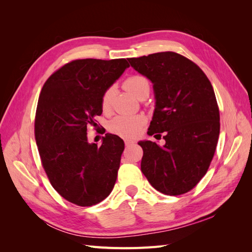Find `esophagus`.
Listing matches in <instances>:
<instances>
[{
	"label": "esophagus",
	"instance_id": "obj_1",
	"mask_svg": "<svg viewBox=\"0 0 252 252\" xmlns=\"http://www.w3.org/2000/svg\"><path fill=\"white\" fill-rule=\"evenodd\" d=\"M124 143H125L126 146H130V145H132V144L135 143V141L130 140V139H125V140H124Z\"/></svg>",
	"mask_w": 252,
	"mask_h": 252
}]
</instances>
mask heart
<instances>
[{
  "label": "heart",
  "mask_w": 252,
  "mask_h": 252,
  "mask_svg": "<svg viewBox=\"0 0 252 252\" xmlns=\"http://www.w3.org/2000/svg\"><path fill=\"white\" fill-rule=\"evenodd\" d=\"M124 87L136 97H141L146 91H149V83L147 79L140 74H134L128 77L124 81ZM113 95V87L110 86L106 89L101 97V108L104 112H108L111 107ZM145 123V118L141 114L135 116H118L113 118L108 125L109 131L120 136H133L140 131L141 127Z\"/></svg>",
  "instance_id": "heart-1"
}]
</instances>
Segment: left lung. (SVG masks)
<instances>
[{
    "label": "left lung",
    "mask_w": 252,
    "mask_h": 252,
    "mask_svg": "<svg viewBox=\"0 0 252 252\" xmlns=\"http://www.w3.org/2000/svg\"><path fill=\"white\" fill-rule=\"evenodd\" d=\"M147 77L156 95L148 134L164 146L141 141V170L151 186L167 195L194 188L207 172L220 134V110L207 75L191 60L165 51L129 59ZM155 135V136H156Z\"/></svg>",
    "instance_id": "1"
}]
</instances>
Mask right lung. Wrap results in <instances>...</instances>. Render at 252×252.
Listing matches in <instances>:
<instances>
[{
	"label": "right lung",
	"mask_w": 252,
	"mask_h": 252,
	"mask_svg": "<svg viewBox=\"0 0 252 252\" xmlns=\"http://www.w3.org/2000/svg\"><path fill=\"white\" fill-rule=\"evenodd\" d=\"M125 59L73 60L45 82L36 106L34 136L42 166L52 187L82 207L107 197L116 184L124 142L106 133L101 146L89 144L101 97L125 71Z\"/></svg>",
	"instance_id": "1"
}]
</instances>
